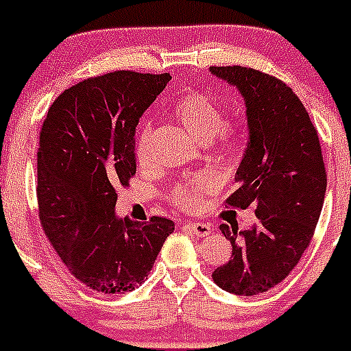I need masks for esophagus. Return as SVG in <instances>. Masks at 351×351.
<instances>
[{"mask_svg": "<svg viewBox=\"0 0 351 351\" xmlns=\"http://www.w3.org/2000/svg\"><path fill=\"white\" fill-rule=\"evenodd\" d=\"M185 228H189L197 237H208L211 234V227L208 223H202V221H186Z\"/></svg>", "mask_w": 351, "mask_h": 351, "instance_id": "34e87169", "label": "esophagus"}]
</instances>
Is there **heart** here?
I'll return each mask as SVG.
<instances>
[{"label":"heart","mask_w":351,"mask_h":351,"mask_svg":"<svg viewBox=\"0 0 351 351\" xmlns=\"http://www.w3.org/2000/svg\"><path fill=\"white\" fill-rule=\"evenodd\" d=\"M171 116L180 126L185 128L197 140L201 142L211 140L216 154L228 157L237 152V131L230 124H225V110L218 101L204 97L199 91H189L173 101ZM150 135H152V126L149 123H143L136 133L135 142L136 157L140 162L145 160ZM218 189H220V178L215 173H197L191 178L176 183L169 197L178 208L185 211H197L204 204V199L215 194Z\"/></svg>","instance_id":"heart-1"}]
</instances>
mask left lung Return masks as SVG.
I'll return each mask as SVG.
<instances>
[{
  "label": "left lung",
  "mask_w": 351,
  "mask_h": 351,
  "mask_svg": "<svg viewBox=\"0 0 351 351\" xmlns=\"http://www.w3.org/2000/svg\"><path fill=\"white\" fill-rule=\"evenodd\" d=\"M211 74L241 91L250 126L237 191L227 206H253L258 218L245 230L220 225L232 258L213 271V280L232 294L253 296L282 282L310 245L326 195V166L315 126L284 81L241 65L211 67Z\"/></svg>",
  "instance_id": "1"
}]
</instances>
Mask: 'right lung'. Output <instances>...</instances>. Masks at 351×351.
<instances>
[{
  "mask_svg": "<svg viewBox=\"0 0 351 351\" xmlns=\"http://www.w3.org/2000/svg\"><path fill=\"white\" fill-rule=\"evenodd\" d=\"M169 74L116 71L67 88L39 133L38 204L43 230L77 280L98 293L145 280L175 223L116 218V186L136 173L135 128Z\"/></svg>",
  "mask_w": 351,
  "mask_h": 351,
  "instance_id": "right-lung-1",
  "label": "right lung"
}]
</instances>
